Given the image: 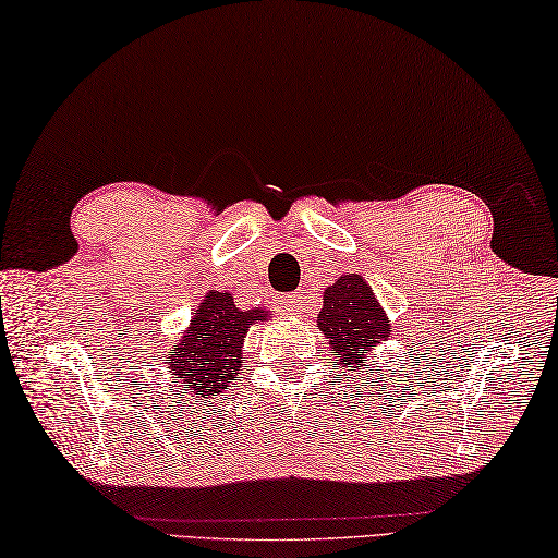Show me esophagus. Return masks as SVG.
<instances>
[{"instance_id": "1", "label": "esophagus", "mask_w": 558, "mask_h": 558, "mask_svg": "<svg viewBox=\"0 0 558 558\" xmlns=\"http://www.w3.org/2000/svg\"><path fill=\"white\" fill-rule=\"evenodd\" d=\"M303 308V301L299 295H281L279 299V313L283 315H299Z\"/></svg>"}]
</instances>
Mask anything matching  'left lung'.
<instances>
[{"label":"left lung","mask_w":558,"mask_h":558,"mask_svg":"<svg viewBox=\"0 0 558 558\" xmlns=\"http://www.w3.org/2000/svg\"><path fill=\"white\" fill-rule=\"evenodd\" d=\"M317 329L325 335L329 354L342 368L361 371L375 347L388 342L392 323L361 275H342L323 291Z\"/></svg>","instance_id":"left-lung-1"}]
</instances>
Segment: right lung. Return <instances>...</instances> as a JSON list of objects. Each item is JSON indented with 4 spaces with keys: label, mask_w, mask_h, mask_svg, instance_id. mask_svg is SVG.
Segmentation results:
<instances>
[{
    "label": "right lung",
    "mask_w": 558,
    "mask_h": 558,
    "mask_svg": "<svg viewBox=\"0 0 558 558\" xmlns=\"http://www.w3.org/2000/svg\"><path fill=\"white\" fill-rule=\"evenodd\" d=\"M271 317L267 308H235L229 291L204 293L190 325L180 332L178 344L166 354L173 378L187 383L192 395L211 397L231 388L243 368V339L247 327Z\"/></svg>",
    "instance_id": "add662e5"
}]
</instances>
